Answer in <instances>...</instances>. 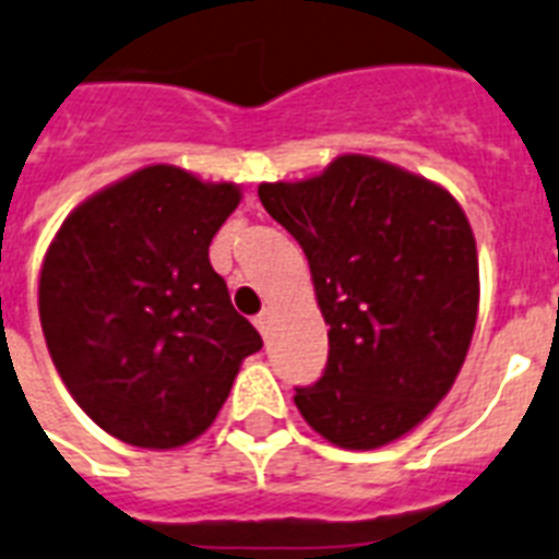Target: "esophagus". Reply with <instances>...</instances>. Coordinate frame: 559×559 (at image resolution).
Listing matches in <instances>:
<instances>
[{"label": "esophagus", "mask_w": 559, "mask_h": 559, "mask_svg": "<svg viewBox=\"0 0 559 559\" xmlns=\"http://www.w3.org/2000/svg\"><path fill=\"white\" fill-rule=\"evenodd\" d=\"M271 322H274V311H271V308H262V311L257 313V317H253V325L260 329L262 336H269Z\"/></svg>", "instance_id": "34e87169"}]
</instances>
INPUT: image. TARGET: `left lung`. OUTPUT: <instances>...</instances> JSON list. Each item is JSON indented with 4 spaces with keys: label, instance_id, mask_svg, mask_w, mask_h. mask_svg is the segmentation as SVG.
<instances>
[{
    "label": "left lung",
    "instance_id": "obj_1",
    "mask_svg": "<svg viewBox=\"0 0 559 559\" xmlns=\"http://www.w3.org/2000/svg\"><path fill=\"white\" fill-rule=\"evenodd\" d=\"M260 200L311 265L329 362L294 403L340 449L419 426L463 368L479 306L477 242L445 188L373 156L262 182Z\"/></svg>",
    "mask_w": 559,
    "mask_h": 559
}]
</instances>
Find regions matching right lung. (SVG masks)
<instances>
[{"label":"right lung","mask_w":559,"mask_h":559,"mask_svg":"<svg viewBox=\"0 0 559 559\" xmlns=\"http://www.w3.org/2000/svg\"><path fill=\"white\" fill-rule=\"evenodd\" d=\"M239 188L147 165L82 202L50 242L39 320L82 412L117 440L177 449L216 419L262 340L207 246Z\"/></svg>","instance_id":"add662e5"}]
</instances>
